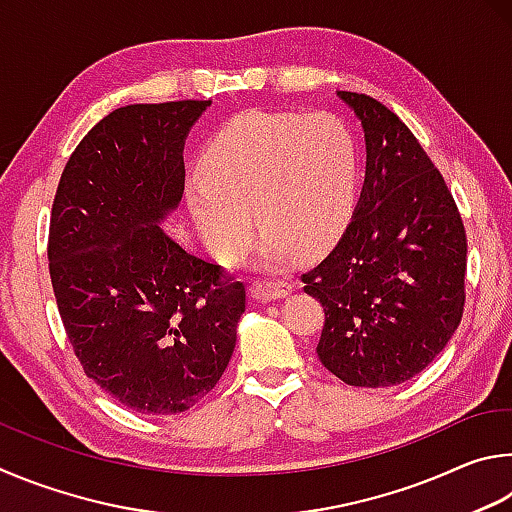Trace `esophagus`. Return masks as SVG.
Wrapping results in <instances>:
<instances>
[{"label":"esophagus","instance_id":"esophagus-1","mask_svg":"<svg viewBox=\"0 0 512 512\" xmlns=\"http://www.w3.org/2000/svg\"><path fill=\"white\" fill-rule=\"evenodd\" d=\"M251 297H254L256 301H274V299H283L288 297V294L292 292V285L288 281H256L254 285H251Z\"/></svg>","mask_w":512,"mask_h":512}]
</instances>
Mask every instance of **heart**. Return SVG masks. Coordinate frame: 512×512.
I'll return each mask as SVG.
<instances>
[{
  "mask_svg": "<svg viewBox=\"0 0 512 512\" xmlns=\"http://www.w3.org/2000/svg\"><path fill=\"white\" fill-rule=\"evenodd\" d=\"M360 155L355 134L330 112H247L206 146L186 206L222 261L251 238V213L265 229L263 263L292 251L315 254L339 236L355 206Z\"/></svg>",
  "mask_w": 512,
  "mask_h": 512,
  "instance_id": "heart-1",
  "label": "heart"
}]
</instances>
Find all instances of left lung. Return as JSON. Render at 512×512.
Returning a JSON list of instances; mask_svg holds the SVG:
<instances>
[{
  "label": "left lung",
  "mask_w": 512,
  "mask_h": 512,
  "mask_svg": "<svg viewBox=\"0 0 512 512\" xmlns=\"http://www.w3.org/2000/svg\"><path fill=\"white\" fill-rule=\"evenodd\" d=\"M362 121L366 175L344 236L301 276L324 306L317 355L351 387L418 375L459 328L468 240L438 168L389 107L337 92Z\"/></svg>",
  "instance_id": "obj_1"
}]
</instances>
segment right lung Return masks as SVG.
Returning <instances> with one entry per match:
<instances>
[{"instance_id": "add662e5", "label": "right lung", "mask_w": 512, "mask_h": 512, "mask_svg": "<svg viewBox=\"0 0 512 512\" xmlns=\"http://www.w3.org/2000/svg\"><path fill=\"white\" fill-rule=\"evenodd\" d=\"M211 101L139 103L98 121L62 170L49 274L87 378L139 414H182L236 348L245 285L159 227L184 193V141Z\"/></svg>"}]
</instances>
